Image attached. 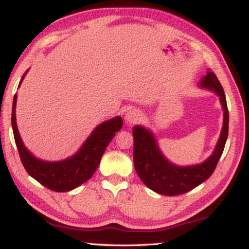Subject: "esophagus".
Masks as SVG:
<instances>
[{
	"label": "esophagus",
	"mask_w": 249,
	"mask_h": 249,
	"mask_svg": "<svg viewBox=\"0 0 249 249\" xmlns=\"http://www.w3.org/2000/svg\"><path fill=\"white\" fill-rule=\"evenodd\" d=\"M141 118H142L141 113L136 110L128 111L124 115V120L127 124H136V122H138L139 120H141Z\"/></svg>",
	"instance_id": "esophagus-1"
}]
</instances>
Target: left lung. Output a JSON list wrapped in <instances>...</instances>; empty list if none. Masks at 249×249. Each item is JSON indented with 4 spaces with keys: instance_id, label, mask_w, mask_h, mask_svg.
Wrapping results in <instances>:
<instances>
[{
    "instance_id": "left-lung-1",
    "label": "left lung",
    "mask_w": 249,
    "mask_h": 249,
    "mask_svg": "<svg viewBox=\"0 0 249 249\" xmlns=\"http://www.w3.org/2000/svg\"><path fill=\"white\" fill-rule=\"evenodd\" d=\"M198 87L213 91L219 96L223 111V125L220 137L209 158L202 163L178 165L166 159L151 129L137 124L134 127V163L136 172L153 192L165 196L181 195L192 190L212 176L222 155L229 130V112L226 95L215 74L207 71L200 78Z\"/></svg>"
}]
</instances>
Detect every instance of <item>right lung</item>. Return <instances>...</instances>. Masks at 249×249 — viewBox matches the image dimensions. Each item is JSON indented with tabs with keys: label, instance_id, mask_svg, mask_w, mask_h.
Returning <instances> with one entry per match:
<instances>
[{
	"label": "right lung",
	"instance_id": "obj_1",
	"mask_svg": "<svg viewBox=\"0 0 249 249\" xmlns=\"http://www.w3.org/2000/svg\"><path fill=\"white\" fill-rule=\"evenodd\" d=\"M28 70L21 77L19 87ZM17 97L16 94L12 104V130L20 159L28 175L46 188L57 193L70 192L90 179L115 132L122 128V118L118 115L98 124L73 155L61 161H45L36 158L23 144L17 125Z\"/></svg>",
	"mask_w": 249,
	"mask_h": 249
}]
</instances>
